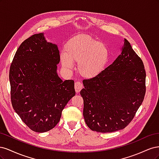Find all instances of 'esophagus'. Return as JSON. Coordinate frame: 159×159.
<instances>
[{
    "label": "esophagus",
    "mask_w": 159,
    "mask_h": 159,
    "mask_svg": "<svg viewBox=\"0 0 159 159\" xmlns=\"http://www.w3.org/2000/svg\"><path fill=\"white\" fill-rule=\"evenodd\" d=\"M75 90L77 93H78L79 91L81 90V89L83 88V84H81L80 81H77V82L75 83Z\"/></svg>",
    "instance_id": "esophagus-1"
}]
</instances>
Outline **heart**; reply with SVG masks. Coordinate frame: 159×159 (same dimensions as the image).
<instances>
[{"mask_svg": "<svg viewBox=\"0 0 159 159\" xmlns=\"http://www.w3.org/2000/svg\"><path fill=\"white\" fill-rule=\"evenodd\" d=\"M109 60V51L103 43L89 35L71 38L65 46V54H61V64L71 70L73 63L78 64V71L86 78H93L105 70Z\"/></svg>", "mask_w": 159, "mask_h": 159, "instance_id": "heart-1", "label": "heart"}]
</instances>
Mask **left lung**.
<instances>
[{
    "label": "left lung",
    "mask_w": 159,
    "mask_h": 159,
    "mask_svg": "<svg viewBox=\"0 0 159 159\" xmlns=\"http://www.w3.org/2000/svg\"><path fill=\"white\" fill-rule=\"evenodd\" d=\"M145 81L143 62L125 39L121 54L112 64L98 76L83 80L80 95L88 127L99 133L125 128L143 102Z\"/></svg>",
    "instance_id": "1"
}]
</instances>
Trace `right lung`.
<instances>
[{"instance_id":"add662e5","label":"right lung","mask_w":159,"mask_h":159,"mask_svg":"<svg viewBox=\"0 0 159 159\" xmlns=\"http://www.w3.org/2000/svg\"><path fill=\"white\" fill-rule=\"evenodd\" d=\"M60 60L56 44L36 34L18 47L9 71L11 103L22 121L33 131L52 129L62 110L75 94L74 81L57 74Z\"/></svg>"}]
</instances>
